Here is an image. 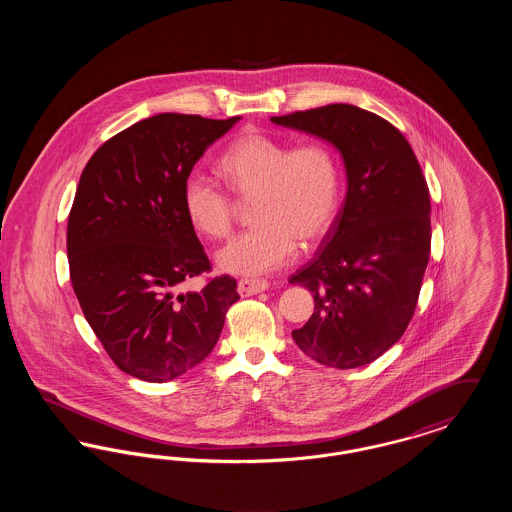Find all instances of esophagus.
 <instances>
[{"instance_id":"34e87169","label":"esophagus","mask_w":512,"mask_h":512,"mask_svg":"<svg viewBox=\"0 0 512 512\" xmlns=\"http://www.w3.org/2000/svg\"><path fill=\"white\" fill-rule=\"evenodd\" d=\"M268 288L267 280H253V278H244L238 282V292L240 295H255V293L265 292Z\"/></svg>"}]
</instances>
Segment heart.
<instances>
[{"label":"heart","instance_id":"heart-1","mask_svg":"<svg viewBox=\"0 0 512 512\" xmlns=\"http://www.w3.org/2000/svg\"><path fill=\"white\" fill-rule=\"evenodd\" d=\"M219 172L234 194L253 199L251 217L259 222L220 247L222 272L257 276L286 267L297 255L299 240L317 242L336 217L340 167L332 149L320 142L292 147L267 134H245L224 151ZM182 207L207 238H224L232 230V197L201 172L186 176Z\"/></svg>","mask_w":512,"mask_h":512}]
</instances>
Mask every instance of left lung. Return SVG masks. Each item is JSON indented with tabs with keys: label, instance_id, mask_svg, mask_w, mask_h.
<instances>
[{
	"label": "left lung",
	"instance_id": "1",
	"mask_svg": "<svg viewBox=\"0 0 512 512\" xmlns=\"http://www.w3.org/2000/svg\"><path fill=\"white\" fill-rule=\"evenodd\" d=\"M270 121L332 144L347 176L324 245L290 278L315 297V313L293 341L320 365H368L407 330L430 259V194L420 165L393 124L349 103Z\"/></svg>",
	"mask_w": 512,
	"mask_h": 512
}]
</instances>
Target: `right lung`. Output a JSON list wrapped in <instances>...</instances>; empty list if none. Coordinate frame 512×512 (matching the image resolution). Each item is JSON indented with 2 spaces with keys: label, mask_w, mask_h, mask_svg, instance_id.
<instances>
[{
  "label": "right lung",
  "mask_w": 512,
  "mask_h": 512,
  "mask_svg": "<svg viewBox=\"0 0 512 512\" xmlns=\"http://www.w3.org/2000/svg\"><path fill=\"white\" fill-rule=\"evenodd\" d=\"M238 121L153 115L107 140L82 171L67 226L73 290L109 357L134 378L163 384L205 361L240 299L230 276L180 292L211 268L182 184Z\"/></svg>",
  "instance_id": "1"
}]
</instances>
